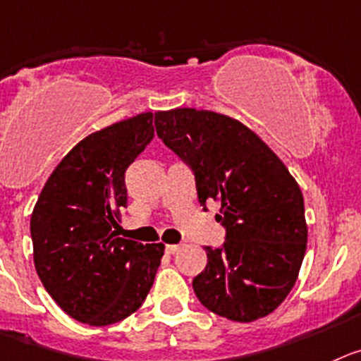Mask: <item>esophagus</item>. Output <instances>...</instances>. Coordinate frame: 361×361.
I'll use <instances>...</instances> for the list:
<instances>
[{"mask_svg": "<svg viewBox=\"0 0 361 361\" xmlns=\"http://www.w3.org/2000/svg\"><path fill=\"white\" fill-rule=\"evenodd\" d=\"M181 249V244H169L165 245V252H169V255H174V252H178Z\"/></svg>", "mask_w": 361, "mask_h": 361, "instance_id": "obj_1", "label": "esophagus"}]
</instances>
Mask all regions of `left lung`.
Listing matches in <instances>:
<instances>
[{
  "label": "left lung",
  "instance_id": "8db88e82",
  "mask_svg": "<svg viewBox=\"0 0 361 361\" xmlns=\"http://www.w3.org/2000/svg\"><path fill=\"white\" fill-rule=\"evenodd\" d=\"M161 142L190 167L197 200L221 203L226 237L207 245L192 281L204 308L237 322L274 312L294 287L308 240L298 181L247 126L222 114L176 109L154 114Z\"/></svg>",
  "mask_w": 361,
  "mask_h": 361
}]
</instances>
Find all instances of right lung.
Instances as JSON below:
<instances>
[{"instance_id":"1","label":"right lung","mask_w":361,"mask_h":361,"mask_svg":"<svg viewBox=\"0 0 361 361\" xmlns=\"http://www.w3.org/2000/svg\"><path fill=\"white\" fill-rule=\"evenodd\" d=\"M153 114H139L80 140L48 178L33 208V262L44 288L76 321L119 322L140 308L164 244L117 237L126 169L153 140Z\"/></svg>"}]
</instances>
